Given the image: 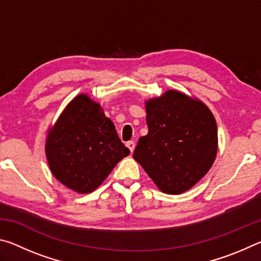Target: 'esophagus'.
Listing matches in <instances>:
<instances>
[{
    "instance_id": "obj_1",
    "label": "esophagus",
    "mask_w": 261,
    "mask_h": 261,
    "mask_svg": "<svg viewBox=\"0 0 261 261\" xmlns=\"http://www.w3.org/2000/svg\"><path fill=\"white\" fill-rule=\"evenodd\" d=\"M126 146L129 147V149L131 151V153L135 151V146H136V144H135V141H132V140H130V141H127L126 143Z\"/></svg>"
}]
</instances>
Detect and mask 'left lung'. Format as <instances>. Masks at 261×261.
Listing matches in <instances>:
<instances>
[{
  "label": "left lung",
  "instance_id": "8db88e82",
  "mask_svg": "<svg viewBox=\"0 0 261 261\" xmlns=\"http://www.w3.org/2000/svg\"><path fill=\"white\" fill-rule=\"evenodd\" d=\"M148 134L140 137L134 159L156 187L180 194L211 169L218 152V127L200 100L169 90L146 101Z\"/></svg>",
  "mask_w": 261,
  "mask_h": 261
}]
</instances>
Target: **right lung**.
Here are the masks:
<instances>
[{"label": "right lung", "mask_w": 261, "mask_h": 261, "mask_svg": "<svg viewBox=\"0 0 261 261\" xmlns=\"http://www.w3.org/2000/svg\"><path fill=\"white\" fill-rule=\"evenodd\" d=\"M130 154L99 103L79 94L48 130L46 156L53 175L78 193H90Z\"/></svg>", "instance_id": "right-lung-1"}]
</instances>
